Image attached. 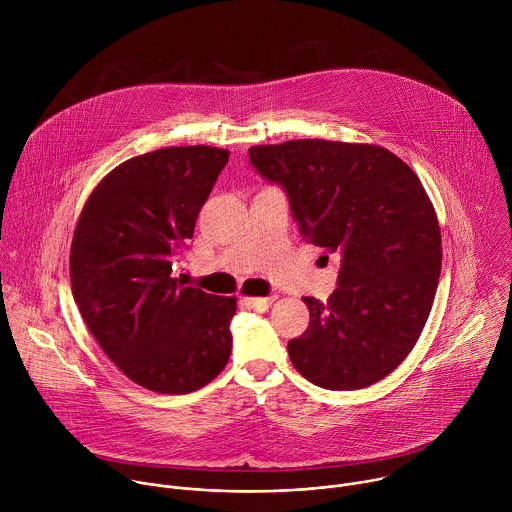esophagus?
Returning <instances> with one entry per match:
<instances>
[{"instance_id": "34e87169", "label": "esophagus", "mask_w": 512, "mask_h": 512, "mask_svg": "<svg viewBox=\"0 0 512 512\" xmlns=\"http://www.w3.org/2000/svg\"><path fill=\"white\" fill-rule=\"evenodd\" d=\"M273 298H245V304L257 312H265L271 306Z\"/></svg>"}]
</instances>
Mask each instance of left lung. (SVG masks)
<instances>
[{
	"instance_id": "obj_1",
	"label": "left lung",
	"mask_w": 512,
	"mask_h": 512,
	"mask_svg": "<svg viewBox=\"0 0 512 512\" xmlns=\"http://www.w3.org/2000/svg\"><path fill=\"white\" fill-rule=\"evenodd\" d=\"M249 162L285 190L302 237L340 257L328 304L304 298L310 326L287 342L294 367L330 391L385 379L415 346L442 271L440 227L419 178L369 143L253 145Z\"/></svg>"
}]
</instances>
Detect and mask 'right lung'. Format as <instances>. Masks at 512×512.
Returning a JSON list of instances; mask_svg holds the SVG:
<instances>
[{
    "label": "right lung",
    "mask_w": 512,
    "mask_h": 512,
    "mask_svg": "<svg viewBox=\"0 0 512 512\" xmlns=\"http://www.w3.org/2000/svg\"><path fill=\"white\" fill-rule=\"evenodd\" d=\"M229 152L164 148L109 172L70 247L81 316L119 371L143 389L186 395L229 362L235 298L184 285L174 267Z\"/></svg>",
    "instance_id": "add662e5"
}]
</instances>
